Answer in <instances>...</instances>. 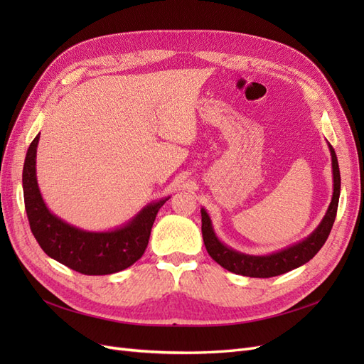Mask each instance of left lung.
I'll return each mask as SVG.
<instances>
[{"instance_id": "8db88e82", "label": "left lung", "mask_w": 364, "mask_h": 364, "mask_svg": "<svg viewBox=\"0 0 364 364\" xmlns=\"http://www.w3.org/2000/svg\"><path fill=\"white\" fill-rule=\"evenodd\" d=\"M328 146H329V151H331V161H333V179H334L333 199L328 206V211L322 218L321 225H318L310 235H308L305 240L299 241V243L274 253H270V255H262V257L246 255V253H241L234 250L232 247H228L217 238L213 229L211 218H209L208 213L202 208L200 213H202L203 243L211 258L226 270L237 274H243V277H250V278L278 277V274L287 273L310 261L316 253L322 249L329 232H331L336 214H337V206H338L340 170H338L336 151L331 144Z\"/></svg>"}]
</instances>
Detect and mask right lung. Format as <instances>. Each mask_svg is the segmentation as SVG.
Wrapping results in <instances>:
<instances>
[{
	"mask_svg": "<svg viewBox=\"0 0 364 364\" xmlns=\"http://www.w3.org/2000/svg\"><path fill=\"white\" fill-rule=\"evenodd\" d=\"M39 135L27 150L23 188L30 229L42 250L82 274H111L130 267L146 252L156 214L168 197L147 205L127 225L115 230L90 232L71 226L51 214L42 200L36 181Z\"/></svg>",
	"mask_w": 364,
	"mask_h": 364,
	"instance_id": "right-lung-1",
	"label": "right lung"
}]
</instances>
